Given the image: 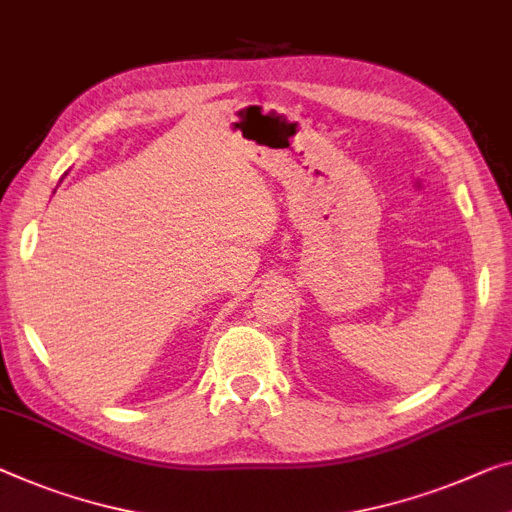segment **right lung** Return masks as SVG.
<instances>
[{"mask_svg":"<svg viewBox=\"0 0 512 512\" xmlns=\"http://www.w3.org/2000/svg\"><path fill=\"white\" fill-rule=\"evenodd\" d=\"M64 177H66V174H64Z\"/></svg>","mask_w":512,"mask_h":512,"instance_id":"1","label":"right lung"}]
</instances>
